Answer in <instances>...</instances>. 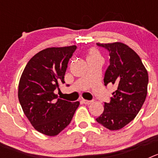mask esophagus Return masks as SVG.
Segmentation results:
<instances>
[{
    "mask_svg": "<svg viewBox=\"0 0 158 158\" xmlns=\"http://www.w3.org/2000/svg\"><path fill=\"white\" fill-rule=\"evenodd\" d=\"M82 102H83V103H84V104H87V105H89V104H91L93 101V100H82Z\"/></svg>",
    "mask_w": 158,
    "mask_h": 158,
    "instance_id": "1",
    "label": "esophagus"
}]
</instances>
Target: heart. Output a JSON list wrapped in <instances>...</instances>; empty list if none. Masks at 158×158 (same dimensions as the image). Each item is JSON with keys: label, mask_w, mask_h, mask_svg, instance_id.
Instances as JSON below:
<instances>
[{"label": "heart", "mask_w": 158, "mask_h": 158, "mask_svg": "<svg viewBox=\"0 0 158 158\" xmlns=\"http://www.w3.org/2000/svg\"><path fill=\"white\" fill-rule=\"evenodd\" d=\"M100 55H99L98 51L95 50V49H91L90 51H89L87 55V59L89 58H99Z\"/></svg>", "instance_id": "b5f03b06"}]
</instances>
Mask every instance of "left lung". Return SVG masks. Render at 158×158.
Wrapping results in <instances>:
<instances>
[{
  "label": "left lung",
  "instance_id": "1",
  "mask_svg": "<svg viewBox=\"0 0 158 158\" xmlns=\"http://www.w3.org/2000/svg\"><path fill=\"white\" fill-rule=\"evenodd\" d=\"M109 53V65L104 73V85H115L109 103L96 122L116 131L133 120L144 104L149 83L148 73L140 57L122 43H96Z\"/></svg>",
  "mask_w": 158,
  "mask_h": 158
}]
</instances>
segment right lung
Returning a JSON list of instances; mask_svg holds the SVG:
<instances>
[{
    "label": "right lung",
    "instance_id": "right-lung-1",
    "mask_svg": "<svg viewBox=\"0 0 158 158\" xmlns=\"http://www.w3.org/2000/svg\"><path fill=\"white\" fill-rule=\"evenodd\" d=\"M76 46L51 47L40 51L25 66L19 83L22 109L35 129L55 136L70 123L79 101L57 99L55 89L64 84L68 62Z\"/></svg>",
    "mask_w": 158,
    "mask_h": 158
}]
</instances>
